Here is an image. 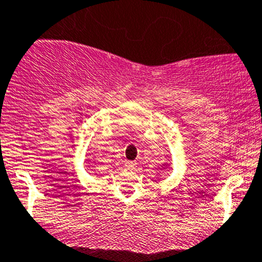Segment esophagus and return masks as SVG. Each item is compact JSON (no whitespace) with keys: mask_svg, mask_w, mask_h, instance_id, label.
I'll return each mask as SVG.
<instances>
[{"mask_svg":"<svg viewBox=\"0 0 262 262\" xmlns=\"http://www.w3.org/2000/svg\"><path fill=\"white\" fill-rule=\"evenodd\" d=\"M125 167H126V169H130V170L136 169V162H133V161H126V162H125Z\"/></svg>","mask_w":262,"mask_h":262,"instance_id":"esophagus-1","label":"esophagus"}]
</instances>
